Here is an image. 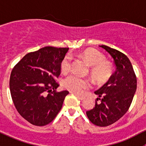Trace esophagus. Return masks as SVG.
<instances>
[{
  "label": "esophagus",
  "instance_id": "esophagus-1",
  "mask_svg": "<svg viewBox=\"0 0 146 146\" xmlns=\"http://www.w3.org/2000/svg\"><path fill=\"white\" fill-rule=\"evenodd\" d=\"M75 95H76V96H77V98H78L79 100H85V97H83V96H81V95H78V94H75Z\"/></svg>",
  "mask_w": 146,
  "mask_h": 146
}]
</instances>
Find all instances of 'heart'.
<instances>
[{"label":"heart","mask_w":146,"mask_h":146,"mask_svg":"<svg viewBox=\"0 0 146 146\" xmlns=\"http://www.w3.org/2000/svg\"><path fill=\"white\" fill-rule=\"evenodd\" d=\"M80 56L91 66L90 73L96 81L102 82L108 80L112 73V66L104 61V56L95 49H86L80 54ZM71 57L65 56L61 62V70L63 73H68L71 68ZM63 85L66 89L80 94L90 86L89 80L79 77L75 74L70 75L64 80Z\"/></svg>","instance_id":"b5f03b06"}]
</instances>
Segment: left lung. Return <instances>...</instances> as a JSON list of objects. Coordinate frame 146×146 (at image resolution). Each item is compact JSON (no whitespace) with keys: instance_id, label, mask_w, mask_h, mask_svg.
<instances>
[{"instance_id":"left-lung-1","label":"left lung","mask_w":146,"mask_h":146,"mask_svg":"<svg viewBox=\"0 0 146 146\" xmlns=\"http://www.w3.org/2000/svg\"><path fill=\"white\" fill-rule=\"evenodd\" d=\"M114 59L116 70L109 80L95 91L99 98L95 107L86 111L88 119L98 126H107L121 118L130 107L136 91L137 80L130 60L123 53L105 45L100 46Z\"/></svg>"}]
</instances>
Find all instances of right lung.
I'll use <instances>...</instances> for the list:
<instances>
[{
  "label": "right lung",
  "mask_w": 146,
  "mask_h": 146,
  "mask_svg": "<svg viewBox=\"0 0 146 146\" xmlns=\"http://www.w3.org/2000/svg\"><path fill=\"white\" fill-rule=\"evenodd\" d=\"M68 48L46 46L28 53L13 68L10 90L16 110L35 126L52 121L61 110L68 91L56 92L55 79L61 73V62Z\"/></svg>",
  "instance_id": "right-lung-1"
}]
</instances>
